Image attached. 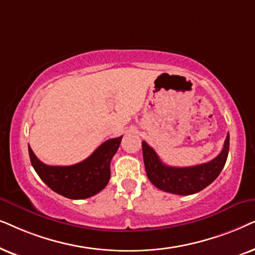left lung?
I'll list each match as a JSON object with an SVG mask.
<instances>
[{"label": "left lung", "instance_id": "1", "mask_svg": "<svg viewBox=\"0 0 255 255\" xmlns=\"http://www.w3.org/2000/svg\"><path fill=\"white\" fill-rule=\"evenodd\" d=\"M230 149V135L227 134L223 150L212 161L193 167L177 168L165 165L147 142H142V152L147 176L159 190L175 195L188 196L199 192L218 177L225 165Z\"/></svg>", "mask_w": 255, "mask_h": 255}]
</instances>
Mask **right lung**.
Returning a JSON list of instances; mask_svg holds the SVG:
<instances>
[{"mask_svg": "<svg viewBox=\"0 0 255 255\" xmlns=\"http://www.w3.org/2000/svg\"><path fill=\"white\" fill-rule=\"evenodd\" d=\"M122 136L104 142L93 154L67 167L47 165L40 162L29 145L30 161L40 179L54 192L70 199H85L100 192L111 178V161Z\"/></svg>", "mask_w": 255, "mask_h": 255, "instance_id": "1", "label": "right lung"}]
</instances>
